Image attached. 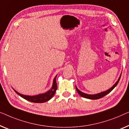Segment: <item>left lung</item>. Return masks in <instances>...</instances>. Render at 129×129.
I'll use <instances>...</instances> for the list:
<instances>
[{"label": "left lung", "instance_id": "1", "mask_svg": "<svg viewBox=\"0 0 129 129\" xmlns=\"http://www.w3.org/2000/svg\"><path fill=\"white\" fill-rule=\"evenodd\" d=\"M121 75H120V77L119 78L118 80L117 81V82L115 83V85H114L113 86L111 87V88H110V89H109L108 90H106V91L101 92V93H98V94H95V95H89V94L85 93H83V92L80 91V90H79L77 88V86H75L76 90H77V91L78 93L79 94V95H81V96L83 97V98H85L89 99H98L102 98V97L105 96V95H106L107 94H108L109 93H110V92H111L112 90H113V89L115 88L116 86V85H117V83H118V82H119L120 79Z\"/></svg>", "mask_w": 129, "mask_h": 129}]
</instances>
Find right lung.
I'll return each mask as SVG.
<instances>
[{
    "mask_svg": "<svg viewBox=\"0 0 129 129\" xmlns=\"http://www.w3.org/2000/svg\"><path fill=\"white\" fill-rule=\"evenodd\" d=\"M57 75H56L55 78H54L53 80V84H52V86L51 89L50 90H49L48 92H46L42 94H39L37 95H34V96H28V95H24L22 94H20L19 92H17L16 90H14L15 92L17 94H18L19 96H20L21 97H22L23 98H24L26 100L31 102L34 103H44L50 100L53 97V96L55 94L56 90L57 89V82H56V77Z\"/></svg>",
    "mask_w": 129,
    "mask_h": 129,
    "instance_id": "right-lung-1",
    "label": "right lung"
}]
</instances>
